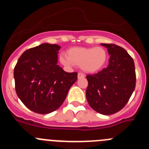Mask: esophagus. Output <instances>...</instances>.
I'll return each instance as SVG.
<instances>
[{"mask_svg":"<svg viewBox=\"0 0 149 149\" xmlns=\"http://www.w3.org/2000/svg\"><path fill=\"white\" fill-rule=\"evenodd\" d=\"M84 77H85V75H84L83 73H81V72H80V73H78V74H77V77H78L79 79L84 78Z\"/></svg>","mask_w":149,"mask_h":149,"instance_id":"obj_1","label":"esophagus"}]
</instances>
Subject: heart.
Masks as SVG:
<instances>
[{"label":"heart","mask_w":149,"mask_h":149,"mask_svg":"<svg viewBox=\"0 0 149 149\" xmlns=\"http://www.w3.org/2000/svg\"><path fill=\"white\" fill-rule=\"evenodd\" d=\"M107 60V53L102 47L74 48L68 50L67 56L60 57L64 65L81 66L87 72H95L103 68Z\"/></svg>","instance_id":"heart-1"}]
</instances>
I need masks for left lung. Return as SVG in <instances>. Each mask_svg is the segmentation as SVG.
I'll return each instance as SVG.
<instances>
[{
  "mask_svg": "<svg viewBox=\"0 0 149 149\" xmlns=\"http://www.w3.org/2000/svg\"><path fill=\"white\" fill-rule=\"evenodd\" d=\"M110 55L107 67L86 75V96L89 106L103 115L120 111L128 102L136 86L133 58L126 50L115 44H101Z\"/></svg>",
  "mask_w": 149,
  "mask_h": 149,
  "instance_id": "obj_1",
  "label": "left lung"
}]
</instances>
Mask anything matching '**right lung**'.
I'll list each match as a JSON object with an SVG mask.
<instances>
[{"mask_svg":"<svg viewBox=\"0 0 149 149\" xmlns=\"http://www.w3.org/2000/svg\"><path fill=\"white\" fill-rule=\"evenodd\" d=\"M57 45L45 43L29 48L14 68L17 95L34 113L47 114L57 110L77 79V72L68 73L57 65Z\"/></svg>","mask_w":149,"mask_h":149,"instance_id":"right-lung-1","label":"right lung"}]
</instances>
